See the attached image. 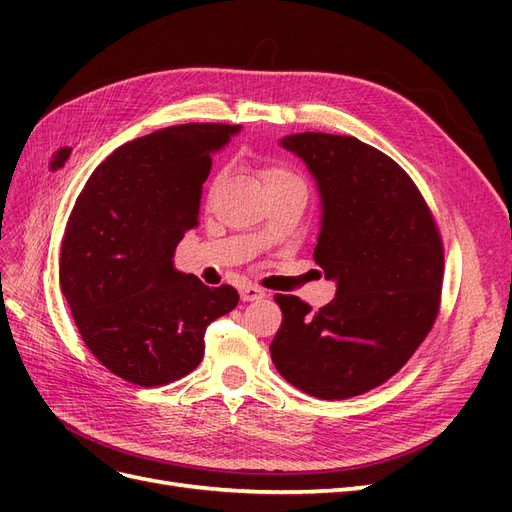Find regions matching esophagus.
<instances>
[{"mask_svg":"<svg viewBox=\"0 0 512 512\" xmlns=\"http://www.w3.org/2000/svg\"><path fill=\"white\" fill-rule=\"evenodd\" d=\"M239 297H241V301H260V299H265V290H260V288H256V286H243L241 290H239Z\"/></svg>","mask_w":512,"mask_h":512,"instance_id":"34e87169","label":"esophagus"}]
</instances>
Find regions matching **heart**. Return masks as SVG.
Here are the masks:
<instances>
[{"mask_svg":"<svg viewBox=\"0 0 512 512\" xmlns=\"http://www.w3.org/2000/svg\"><path fill=\"white\" fill-rule=\"evenodd\" d=\"M260 175H262V179H265L267 188H271V185H280V183L301 181L297 175L290 173L288 168H284V166H280V164H265V166L260 168Z\"/></svg>","mask_w":512,"mask_h":512,"instance_id":"1","label":"heart"}]
</instances>
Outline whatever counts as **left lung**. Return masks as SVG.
Segmentation results:
<instances>
[{"label":"left lung","instance_id":"obj_1","mask_svg":"<svg viewBox=\"0 0 512 512\" xmlns=\"http://www.w3.org/2000/svg\"><path fill=\"white\" fill-rule=\"evenodd\" d=\"M280 145L316 179L314 260L337 292L316 314L294 294H275L284 318L271 359L312 397L363 395L395 376L436 322L440 232L406 170L376 147L324 132L290 134Z\"/></svg>","mask_w":512,"mask_h":512}]
</instances>
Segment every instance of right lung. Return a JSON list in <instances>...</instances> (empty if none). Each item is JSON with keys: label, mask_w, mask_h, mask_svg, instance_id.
Wrapping results in <instances>:
<instances>
[{"label": "right lung", "mask_w": 512, "mask_h": 512, "mask_svg": "<svg viewBox=\"0 0 512 512\" xmlns=\"http://www.w3.org/2000/svg\"><path fill=\"white\" fill-rule=\"evenodd\" d=\"M241 126L183 123L121 145L79 194L61 241L59 284L85 346L115 376L162 386L205 354L209 324L239 303L173 265L198 226L211 153Z\"/></svg>", "instance_id": "obj_1"}]
</instances>
